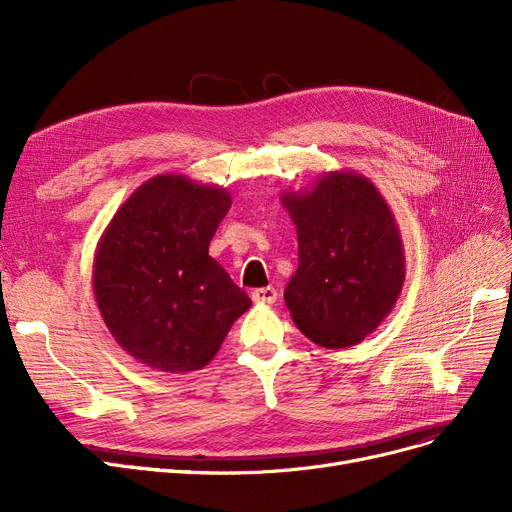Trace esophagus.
<instances>
[{
    "instance_id": "esophagus-1",
    "label": "esophagus",
    "mask_w": 512,
    "mask_h": 512,
    "mask_svg": "<svg viewBox=\"0 0 512 512\" xmlns=\"http://www.w3.org/2000/svg\"><path fill=\"white\" fill-rule=\"evenodd\" d=\"M251 299H253L255 303H265V305H272V303H276V299H278V290H276V288H272V286H265V288H255V290L251 292Z\"/></svg>"
}]
</instances>
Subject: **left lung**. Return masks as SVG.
I'll return each instance as SVG.
<instances>
[{"label": "left lung", "instance_id": "1", "mask_svg": "<svg viewBox=\"0 0 512 512\" xmlns=\"http://www.w3.org/2000/svg\"><path fill=\"white\" fill-rule=\"evenodd\" d=\"M299 238V270L284 290L297 328L324 348L359 344L394 309L405 249L375 184L353 170L326 172L309 191H282Z\"/></svg>", "mask_w": 512, "mask_h": 512}]
</instances>
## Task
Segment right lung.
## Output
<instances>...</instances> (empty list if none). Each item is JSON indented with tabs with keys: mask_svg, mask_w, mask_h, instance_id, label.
<instances>
[{
	"mask_svg": "<svg viewBox=\"0 0 512 512\" xmlns=\"http://www.w3.org/2000/svg\"><path fill=\"white\" fill-rule=\"evenodd\" d=\"M230 205L224 186L157 174L103 230L93 259L95 301L114 340L147 367L203 369L251 307L209 255Z\"/></svg>",
	"mask_w": 512,
	"mask_h": 512,
	"instance_id": "add662e5",
	"label": "right lung"
}]
</instances>
